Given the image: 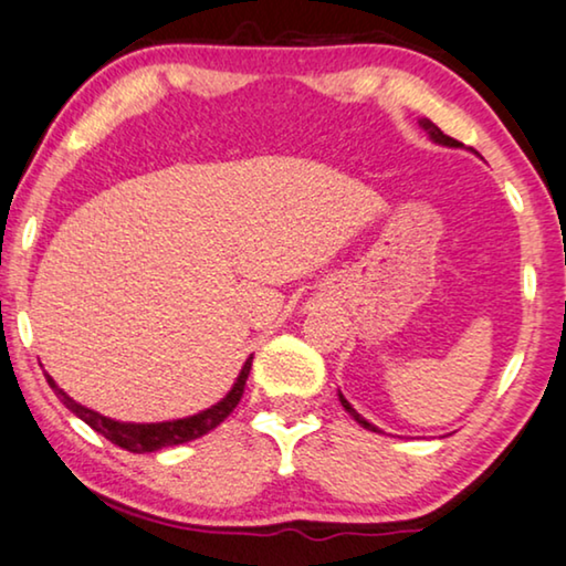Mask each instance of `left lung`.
I'll use <instances>...</instances> for the list:
<instances>
[{
    "mask_svg": "<svg viewBox=\"0 0 566 566\" xmlns=\"http://www.w3.org/2000/svg\"><path fill=\"white\" fill-rule=\"evenodd\" d=\"M420 126H422L424 130H428V134H430V138H432V142H438V144H446V146H461L459 142H455V138H451V136H446V134H443V130H440V128L436 126V123H432V120H428V118H422V120H420ZM339 401H343V407L347 409V412H350V415H353V420H355V422H358V424H363V428H366V430H374V432H378V428H376V424H370L368 420H363V417H360L358 412H355V409L350 407V401H347V399L343 397V394H339Z\"/></svg>",
    "mask_w": 566,
    "mask_h": 566,
    "instance_id": "1",
    "label": "left lung"
}]
</instances>
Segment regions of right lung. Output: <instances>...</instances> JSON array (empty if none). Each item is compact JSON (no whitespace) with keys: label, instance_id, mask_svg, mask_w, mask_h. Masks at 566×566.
Returning <instances> with one entry per match:
<instances>
[{"label":"right lung","instance_id":"obj_1","mask_svg":"<svg viewBox=\"0 0 566 566\" xmlns=\"http://www.w3.org/2000/svg\"><path fill=\"white\" fill-rule=\"evenodd\" d=\"M250 368H252V358H247L242 374H239L237 384L231 386V391L219 401V405L206 409V412L185 417V420L149 422V424L115 422V420H111V417L97 415L95 409L76 405V401L69 397L64 389H59L56 381H53L49 374H45V378H49V386L53 391H56V397L64 401L66 409H72V412L80 417V420L87 422L92 430L99 432V436H105L107 440H111V443L126 448V451H130V453H151V451H159V448H167V446L188 443V440H196L200 436H206V432H211L213 428H219V424L227 420L231 412H234L239 399H242L247 376H250Z\"/></svg>","mask_w":566,"mask_h":566}]
</instances>
